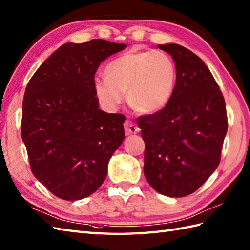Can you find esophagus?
<instances>
[{
    "label": "esophagus",
    "mask_w": 250,
    "mask_h": 250,
    "mask_svg": "<svg viewBox=\"0 0 250 250\" xmlns=\"http://www.w3.org/2000/svg\"><path fill=\"white\" fill-rule=\"evenodd\" d=\"M125 131L126 135H131V134H136L140 132L139 126H137L134 122H132L130 120H126L125 122Z\"/></svg>",
    "instance_id": "esophagus-1"
}]
</instances>
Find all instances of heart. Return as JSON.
<instances>
[{
	"instance_id": "heart-1",
	"label": "heart",
	"mask_w": 250,
	"mask_h": 250,
	"mask_svg": "<svg viewBox=\"0 0 250 250\" xmlns=\"http://www.w3.org/2000/svg\"><path fill=\"white\" fill-rule=\"evenodd\" d=\"M177 68L162 51H128L105 67V77L93 82L94 92L103 106L114 109L124 100L143 115L162 110L173 98Z\"/></svg>"
}]
</instances>
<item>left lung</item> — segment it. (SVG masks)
I'll use <instances>...</instances> for the list:
<instances>
[{"label": "left lung", "instance_id": "obj_1", "mask_svg": "<svg viewBox=\"0 0 250 250\" xmlns=\"http://www.w3.org/2000/svg\"><path fill=\"white\" fill-rule=\"evenodd\" d=\"M177 68L176 89L156 114L137 119L145 142L144 174L157 192L193 193L218 167L228 130L224 95L208 67L178 44L158 45Z\"/></svg>", "mask_w": 250, "mask_h": 250}]
</instances>
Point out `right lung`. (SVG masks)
Instances as JSON below:
<instances>
[{
    "label": "right lung",
    "instance_id": "right-lung-1",
    "mask_svg": "<svg viewBox=\"0 0 250 250\" xmlns=\"http://www.w3.org/2000/svg\"><path fill=\"white\" fill-rule=\"evenodd\" d=\"M125 47L100 39L66 43L37 68L25 88L21 136L31 171L62 200L95 192L125 140V117L99 108L93 82L101 62Z\"/></svg>",
    "mask_w": 250,
    "mask_h": 250
}]
</instances>
